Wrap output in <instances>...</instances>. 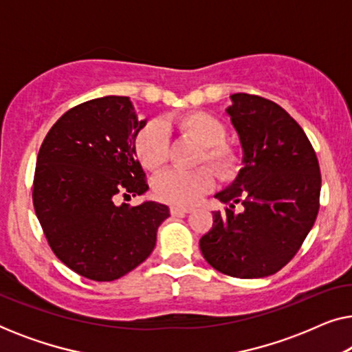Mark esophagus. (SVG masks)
Returning a JSON list of instances; mask_svg holds the SVG:
<instances>
[{
	"label": "esophagus",
	"mask_w": 352,
	"mask_h": 352,
	"mask_svg": "<svg viewBox=\"0 0 352 352\" xmlns=\"http://www.w3.org/2000/svg\"><path fill=\"white\" fill-rule=\"evenodd\" d=\"M192 208L190 206H181V205H173L170 206V213L171 214H184V213H190Z\"/></svg>",
	"instance_id": "1"
}]
</instances>
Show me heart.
<instances>
[{
  "instance_id": "b5f03b06",
  "label": "heart",
  "mask_w": 352,
  "mask_h": 352,
  "mask_svg": "<svg viewBox=\"0 0 352 352\" xmlns=\"http://www.w3.org/2000/svg\"><path fill=\"white\" fill-rule=\"evenodd\" d=\"M182 136L201 146L197 163H208L221 179H230L237 175L240 158L237 151L226 144L228 129L214 115L189 112L170 120ZM134 153L147 170H158L165 165L170 153V142L162 123H148L134 138ZM214 186V175L210 168L201 166L194 171L170 170L160 175L153 182V190L163 201L173 205H192L210 192Z\"/></svg>"
}]
</instances>
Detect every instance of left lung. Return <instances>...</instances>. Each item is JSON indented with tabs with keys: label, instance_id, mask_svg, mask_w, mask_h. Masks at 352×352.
Returning a JSON list of instances; mask_svg holds the SVG:
<instances>
[{
	"label": "left lung",
	"instance_id": "obj_1",
	"mask_svg": "<svg viewBox=\"0 0 352 352\" xmlns=\"http://www.w3.org/2000/svg\"><path fill=\"white\" fill-rule=\"evenodd\" d=\"M229 113L243 151V168L214 197L226 205L200 239L206 263L237 278L276 274L298 253L316 223L320 168L302 128L261 96H230ZM244 206L235 212L234 205Z\"/></svg>",
	"mask_w": 352,
	"mask_h": 352
}]
</instances>
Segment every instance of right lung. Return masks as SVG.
<instances>
[{"instance_id":"add662e5","label":"right lung","mask_w":352,"mask_h":352,"mask_svg":"<svg viewBox=\"0 0 352 352\" xmlns=\"http://www.w3.org/2000/svg\"><path fill=\"white\" fill-rule=\"evenodd\" d=\"M146 124L126 96L91 99L65 112L43 141L33 177V206L47 243L72 271L110 282L146 261L166 205H117L148 189L134 153Z\"/></svg>"}]
</instances>
